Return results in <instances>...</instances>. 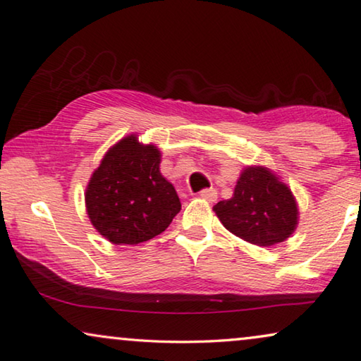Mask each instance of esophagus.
<instances>
[{"instance_id":"esophagus-1","label":"esophagus","mask_w":361,"mask_h":361,"mask_svg":"<svg viewBox=\"0 0 361 361\" xmlns=\"http://www.w3.org/2000/svg\"><path fill=\"white\" fill-rule=\"evenodd\" d=\"M200 197L207 200V202H216V198H218V192L214 190V188H203L202 192H200Z\"/></svg>"}]
</instances>
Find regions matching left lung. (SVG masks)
<instances>
[{"mask_svg": "<svg viewBox=\"0 0 361 361\" xmlns=\"http://www.w3.org/2000/svg\"><path fill=\"white\" fill-rule=\"evenodd\" d=\"M213 209L227 231L259 247L284 242L298 216L289 187L266 168H247L234 197L216 203Z\"/></svg>", "mask_w": 361, "mask_h": 361, "instance_id": "1", "label": "left lung"}]
</instances>
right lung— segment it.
<instances>
[{"label":"right lung","instance_id":"obj_1","mask_svg":"<svg viewBox=\"0 0 361 361\" xmlns=\"http://www.w3.org/2000/svg\"><path fill=\"white\" fill-rule=\"evenodd\" d=\"M158 148L130 135L104 154L88 182L87 213L109 242L135 245L161 234L180 212L176 188L159 173Z\"/></svg>","mask_w":361,"mask_h":361}]
</instances>
